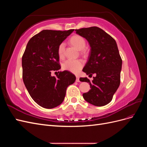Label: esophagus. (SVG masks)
I'll list each match as a JSON object with an SVG mask.
<instances>
[{"label": "esophagus", "mask_w": 147, "mask_h": 147, "mask_svg": "<svg viewBox=\"0 0 147 147\" xmlns=\"http://www.w3.org/2000/svg\"><path fill=\"white\" fill-rule=\"evenodd\" d=\"M79 76H78V75H76V82H79L80 80H79Z\"/></svg>", "instance_id": "34e87169"}]
</instances>
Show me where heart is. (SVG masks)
<instances>
[{"mask_svg": "<svg viewBox=\"0 0 147 147\" xmlns=\"http://www.w3.org/2000/svg\"><path fill=\"white\" fill-rule=\"evenodd\" d=\"M70 42L73 46L76 47L78 50H81L82 53L84 51V48L86 46V41L80 35H75L70 38ZM65 45L64 42L61 43L58 47L57 53L60 57H63L64 56ZM83 66V63L82 60L77 59H67L63 64V68L70 72L76 74L78 72Z\"/></svg>", "mask_w": 147, "mask_h": 147, "instance_id": "1", "label": "heart"}]
</instances>
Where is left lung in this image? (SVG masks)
Instances as JSON below:
<instances>
[{"instance_id":"left-lung-1","label":"left lung","mask_w":147,"mask_h":147,"mask_svg":"<svg viewBox=\"0 0 147 147\" xmlns=\"http://www.w3.org/2000/svg\"><path fill=\"white\" fill-rule=\"evenodd\" d=\"M76 33L85 38L90 43L91 51L83 71L93 80L82 78L81 82L90 84L91 90L83 94L84 99L97 107L108 104L120 84L122 59L116 41L98 27L75 29Z\"/></svg>"}]
</instances>
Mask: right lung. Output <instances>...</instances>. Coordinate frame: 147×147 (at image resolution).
I'll return each mask as SVG.
<instances>
[{
	"instance_id": "1",
	"label": "right lung",
	"mask_w": 147,
	"mask_h": 147,
	"mask_svg": "<svg viewBox=\"0 0 147 147\" xmlns=\"http://www.w3.org/2000/svg\"><path fill=\"white\" fill-rule=\"evenodd\" d=\"M74 30L41 31L29 40L22 57L24 85L32 99L43 108L59 105L64 99L67 88L76 80L67 70L58 72L57 77L51 75L53 71L61 69L59 45Z\"/></svg>"
}]
</instances>
